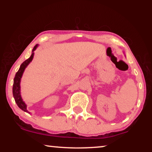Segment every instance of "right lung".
I'll use <instances>...</instances> for the list:
<instances>
[{"instance_id": "obj_1", "label": "right lung", "mask_w": 152, "mask_h": 152, "mask_svg": "<svg viewBox=\"0 0 152 152\" xmlns=\"http://www.w3.org/2000/svg\"><path fill=\"white\" fill-rule=\"evenodd\" d=\"M37 46H38V44L35 45V47L33 48L32 50L31 56L27 60L23 61L21 65H20L19 70H18L16 74H15L14 82H13V86H12V94H13V97L15 99V102H16V103L17 104V106L19 107L20 109L23 110V111L29 113V112L27 110V105L25 103L24 101H23L21 96H20V79H21V77L23 76V74L24 72L25 69L26 68V67L29 65V64L33 60V56H34V51L36 50V48H37Z\"/></svg>"}]
</instances>
